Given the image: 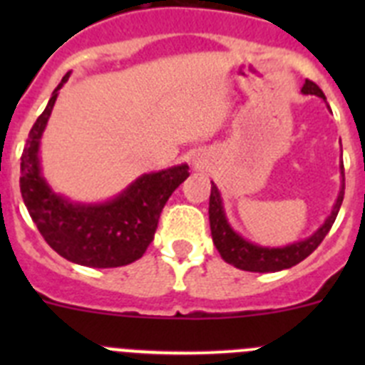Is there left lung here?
<instances>
[{
	"instance_id": "1",
	"label": "left lung",
	"mask_w": 365,
	"mask_h": 365,
	"mask_svg": "<svg viewBox=\"0 0 365 365\" xmlns=\"http://www.w3.org/2000/svg\"><path fill=\"white\" fill-rule=\"evenodd\" d=\"M303 95H316L325 100L324 91L316 86L311 80H305L302 87ZM341 170V188L338 193L336 205H334L333 212L325 219L322 225L311 237L307 240L298 241V243L287 245V247H259L256 243L243 240L234 228L228 225L227 215L222 210L221 193H219L217 186L212 182L210 192V206H208V215H210V230L212 240H214L215 248L219 250L221 257L230 265L237 267L241 270H248V272H278L283 269H291V267L298 265L299 261H303L307 256L314 252L318 245L324 241L325 235L329 234L331 227H333L334 219H336L338 210H340L341 201H344V190H346V177H344V163L340 166Z\"/></svg>"
}]
</instances>
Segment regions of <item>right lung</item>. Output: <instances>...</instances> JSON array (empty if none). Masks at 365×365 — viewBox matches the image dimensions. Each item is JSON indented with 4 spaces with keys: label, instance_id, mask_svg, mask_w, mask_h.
Returning a JSON list of instances; mask_svg holds the SVG:
<instances>
[{
    "label": "right lung",
    "instance_id": "add662e5",
    "mask_svg": "<svg viewBox=\"0 0 365 365\" xmlns=\"http://www.w3.org/2000/svg\"><path fill=\"white\" fill-rule=\"evenodd\" d=\"M62 78L49 104L36 118L21 155L19 190L32 221L53 250L83 267L111 269L143 257L153 241L160 212L177 186L185 182L188 166L144 173L117 197L100 205H80L58 195L41 175L40 138L56 102Z\"/></svg>",
    "mask_w": 365,
    "mask_h": 365
}]
</instances>
